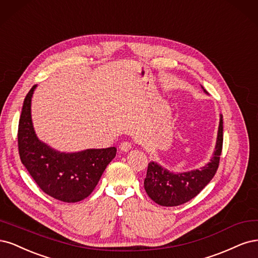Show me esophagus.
Returning a JSON list of instances; mask_svg holds the SVG:
<instances>
[{
	"mask_svg": "<svg viewBox=\"0 0 258 258\" xmlns=\"http://www.w3.org/2000/svg\"><path fill=\"white\" fill-rule=\"evenodd\" d=\"M132 149V144L128 143V141H123V143L120 145V150L122 152H128Z\"/></svg>",
	"mask_w": 258,
	"mask_h": 258,
	"instance_id": "obj_1",
	"label": "esophagus"
}]
</instances>
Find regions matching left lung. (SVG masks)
Here are the masks:
<instances>
[{
  "mask_svg": "<svg viewBox=\"0 0 258 258\" xmlns=\"http://www.w3.org/2000/svg\"><path fill=\"white\" fill-rule=\"evenodd\" d=\"M204 89V87H202ZM205 91V89H204ZM223 147V117L220 118L217 145L210 162L201 169L173 173L155 162L148 165L145 189L154 203L164 207L184 204L197 196L209 183L218 170Z\"/></svg>",
  "mask_w": 258,
  "mask_h": 258,
  "instance_id": "8db88e82",
  "label": "left lung"
}]
</instances>
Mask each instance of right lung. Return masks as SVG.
<instances>
[{
    "label": "right lung",
    "instance_id": "right-lung-1",
    "mask_svg": "<svg viewBox=\"0 0 258 258\" xmlns=\"http://www.w3.org/2000/svg\"><path fill=\"white\" fill-rule=\"evenodd\" d=\"M36 85L24 98L18 126V149L24 167L39 188L64 203H77L93 192L117 153L114 147L61 153L40 141L33 127L31 101Z\"/></svg>",
    "mask_w": 258,
    "mask_h": 258
}]
</instances>
